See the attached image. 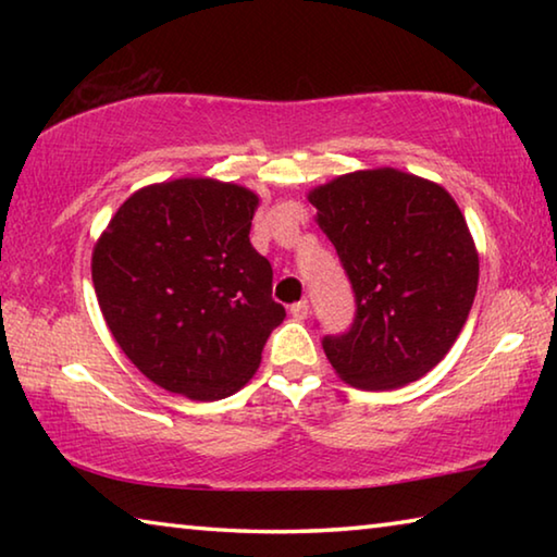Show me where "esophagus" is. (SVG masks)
<instances>
[{
  "label": "esophagus",
  "instance_id": "esophagus-1",
  "mask_svg": "<svg viewBox=\"0 0 557 557\" xmlns=\"http://www.w3.org/2000/svg\"><path fill=\"white\" fill-rule=\"evenodd\" d=\"M289 312H292V317H295V319H307V314H309V301H307V299L295 301V305L289 307Z\"/></svg>",
  "mask_w": 557,
  "mask_h": 557
}]
</instances>
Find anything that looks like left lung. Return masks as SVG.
Segmentation results:
<instances>
[{"mask_svg":"<svg viewBox=\"0 0 557 557\" xmlns=\"http://www.w3.org/2000/svg\"><path fill=\"white\" fill-rule=\"evenodd\" d=\"M356 292L354 326L324 338L342 381L395 391L447 356L474 305L479 252L445 186L393 166L307 194Z\"/></svg>","mask_w":557,"mask_h":557,"instance_id":"8db88e82","label":"left lung"}]
</instances>
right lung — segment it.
I'll return each mask as SVG.
<instances>
[{"label":"right lung","mask_w":557,"mask_h":557,"mask_svg":"<svg viewBox=\"0 0 557 557\" xmlns=\"http://www.w3.org/2000/svg\"><path fill=\"white\" fill-rule=\"evenodd\" d=\"M250 188L209 176L149 184L112 215L92 248L100 312L149 381L221 400L256 375L285 319L270 262L250 245Z\"/></svg>","instance_id":"right-lung-1"}]
</instances>
